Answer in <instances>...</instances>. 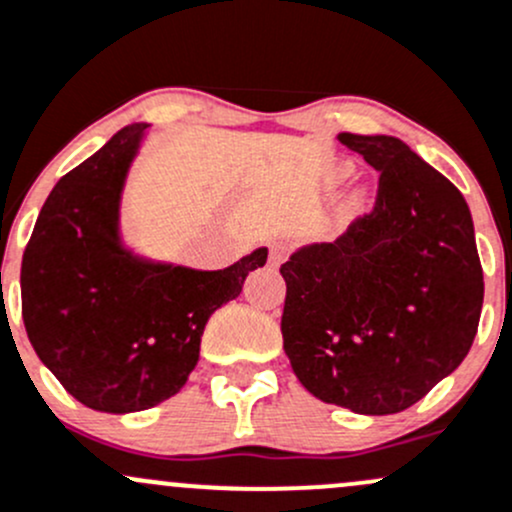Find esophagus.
I'll return each instance as SVG.
<instances>
[{"label":"esophagus","mask_w":512,"mask_h":512,"mask_svg":"<svg viewBox=\"0 0 512 512\" xmlns=\"http://www.w3.org/2000/svg\"><path fill=\"white\" fill-rule=\"evenodd\" d=\"M287 257H289V247L284 245V242H274V245L270 247V265L279 267L284 260H287Z\"/></svg>","instance_id":"obj_1"}]
</instances>
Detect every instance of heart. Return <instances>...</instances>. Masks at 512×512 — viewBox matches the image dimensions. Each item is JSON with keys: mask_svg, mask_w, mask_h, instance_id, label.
Instances as JSON below:
<instances>
[{"mask_svg": "<svg viewBox=\"0 0 512 512\" xmlns=\"http://www.w3.org/2000/svg\"><path fill=\"white\" fill-rule=\"evenodd\" d=\"M351 171H353L351 164H338L336 169L331 171V181H333V184H341L343 179H348V176H351ZM360 203H363V193L358 191V193H355V196H353V206L358 208Z\"/></svg>", "mask_w": 512, "mask_h": 512, "instance_id": "obj_1", "label": "heart"}]
</instances>
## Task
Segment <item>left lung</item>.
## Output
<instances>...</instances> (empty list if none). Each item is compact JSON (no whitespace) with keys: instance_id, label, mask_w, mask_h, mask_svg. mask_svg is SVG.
Here are the masks:
<instances>
[{"instance_id":"obj_1","label":"left lung","mask_w":512,"mask_h":512,"mask_svg":"<svg viewBox=\"0 0 512 512\" xmlns=\"http://www.w3.org/2000/svg\"><path fill=\"white\" fill-rule=\"evenodd\" d=\"M380 171L373 213L282 265L284 353L314 397L395 414L454 373L476 338L483 270L461 191L402 139L341 132Z\"/></svg>"}]
</instances>
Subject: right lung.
Masks as SVG:
<instances>
[{"mask_svg":"<svg viewBox=\"0 0 512 512\" xmlns=\"http://www.w3.org/2000/svg\"><path fill=\"white\" fill-rule=\"evenodd\" d=\"M147 129H120L53 186L21 260V314L36 355L75 400L110 414L176 395L213 311L267 262L257 247L225 270H193L125 245L122 191Z\"/></svg>","mask_w":512,"mask_h":512,"instance_id":"add662e5","label":"right lung"}]
</instances>
